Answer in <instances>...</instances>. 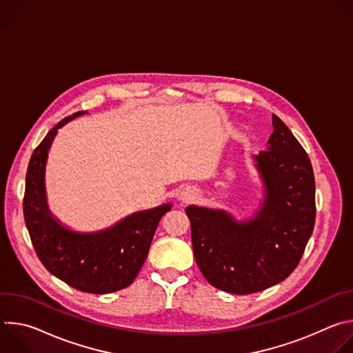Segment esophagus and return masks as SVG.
<instances>
[{"mask_svg": "<svg viewBox=\"0 0 353 353\" xmlns=\"http://www.w3.org/2000/svg\"><path fill=\"white\" fill-rule=\"evenodd\" d=\"M194 198H195V192L191 191V190H185V191H183V192L180 194L181 203H190V201L194 199Z\"/></svg>", "mask_w": 353, "mask_h": 353, "instance_id": "1", "label": "esophagus"}]
</instances>
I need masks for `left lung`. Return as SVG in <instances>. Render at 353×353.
Here are the masks:
<instances>
[{
    "label": "left lung",
    "instance_id": "left-lung-1",
    "mask_svg": "<svg viewBox=\"0 0 353 353\" xmlns=\"http://www.w3.org/2000/svg\"><path fill=\"white\" fill-rule=\"evenodd\" d=\"M267 150L253 155L264 199L253 216L236 219L225 210L185 208L194 257L215 288L248 294L286 279L297 267L316 221L312 162L286 124L272 114Z\"/></svg>",
    "mask_w": 353,
    "mask_h": 353
}]
</instances>
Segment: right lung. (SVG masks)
I'll return each mask as SVG.
<instances>
[{"label": "right lung", "instance_id": "add662e5", "mask_svg": "<svg viewBox=\"0 0 353 353\" xmlns=\"http://www.w3.org/2000/svg\"><path fill=\"white\" fill-rule=\"evenodd\" d=\"M85 113L61 120L34 149L26 173L23 216L36 254L50 274L81 292L105 294L132 283L172 204L134 212L99 232H75L61 225L47 205V157L59 128Z\"/></svg>", "mask_w": 353, "mask_h": 353}]
</instances>
